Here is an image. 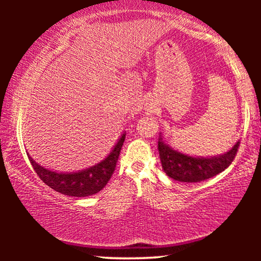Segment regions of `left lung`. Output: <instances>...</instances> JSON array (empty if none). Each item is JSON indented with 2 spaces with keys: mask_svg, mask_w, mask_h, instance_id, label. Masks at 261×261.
I'll use <instances>...</instances> for the list:
<instances>
[{
  "mask_svg": "<svg viewBox=\"0 0 261 261\" xmlns=\"http://www.w3.org/2000/svg\"><path fill=\"white\" fill-rule=\"evenodd\" d=\"M240 140L228 152L216 156H192L174 149L165 143L160 134L158 141L159 155L162 169L175 180L187 183H196L208 179L220 174L230 166L236 156Z\"/></svg>",
  "mask_w": 261,
  "mask_h": 261,
  "instance_id": "left-lung-1",
  "label": "left lung"
}]
</instances>
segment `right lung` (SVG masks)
Wrapping results in <instances>:
<instances>
[{"label":"right lung","instance_id":"right-lung-1","mask_svg":"<svg viewBox=\"0 0 261 261\" xmlns=\"http://www.w3.org/2000/svg\"><path fill=\"white\" fill-rule=\"evenodd\" d=\"M124 139L125 132H123L112 151L102 161L86 169L73 171V173H59V171L47 169L35 162L29 155V153L28 156L35 173L48 187L65 196L87 197L98 193L108 183L116 167Z\"/></svg>","mask_w":261,"mask_h":261}]
</instances>
